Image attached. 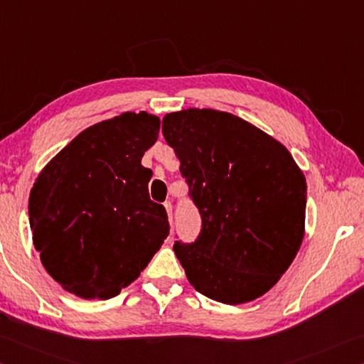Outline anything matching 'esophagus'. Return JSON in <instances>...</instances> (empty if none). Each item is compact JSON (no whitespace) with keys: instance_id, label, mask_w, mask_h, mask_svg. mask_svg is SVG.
<instances>
[{"instance_id":"1","label":"esophagus","mask_w":364,"mask_h":364,"mask_svg":"<svg viewBox=\"0 0 364 364\" xmlns=\"http://www.w3.org/2000/svg\"><path fill=\"white\" fill-rule=\"evenodd\" d=\"M164 208H166V213H168L169 224L172 225V205H171V201H166V203H164Z\"/></svg>"}]
</instances>
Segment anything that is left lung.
<instances>
[{
    "label": "left lung",
    "mask_w": 364,
    "mask_h": 364,
    "mask_svg": "<svg viewBox=\"0 0 364 364\" xmlns=\"http://www.w3.org/2000/svg\"><path fill=\"white\" fill-rule=\"evenodd\" d=\"M163 136L181 159L203 219L195 243L174 245L190 284L227 305L256 301L302 245L304 172L282 142L227 112L168 113Z\"/></svg>",
    "instance_id": "left-lung-1"
}]
</instances>
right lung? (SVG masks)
I'll list each match as a JSON object with an SVG mask.
<instances>
[{"mask_svg":"<svg viewBox=\"0 0 364 364\" xmlns=\"http://www.w3.org/2000/svg\"><path fill=\"white\" fill-rule=\"evenodd\" d=\"M159 118L126 112L89 126L38 174L28 215L43 267L70 294L110 299L129 286L169 235L142 166Z\"/></svg>","mask_w":364,"mask_h":364,"instance_id":"add662e5","label":"right lung"}]
</instances>
